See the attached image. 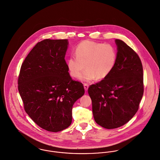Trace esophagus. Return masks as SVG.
I'll return each instance as SVG.
<instances>
[{
    "instance_id": "esophagus-1",
    "label": "esophagus",
    "mask_w": 160,
    "mask_h": 160,
    "mask_svg": "<svg viewBox=\"0 0 160 160\" xmlns=\"http://www.w3.org/2000/svg\"><path fill=\"white\" fill-rule=\"evenodd\" d=\"M83 86H84V88L85 90V91H87L88 90V88L89 87V85L87 84V83H84L83 84Z\"/></svg>"
}]
</instances>
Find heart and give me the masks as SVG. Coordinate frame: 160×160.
Returning a JSON list of instances; mask_svg holds the SVG:
<instances>
[{
  "mask_svg": "<svg viewBox=\"0 0 160 160\" xmlns=\"http://www.w3.org/2000/svg\"><path fill=\"white\" fill-rule=\"evenodd\" d=\"M75 55L69 58L67 65L70 75L80 80L90 82L107 77L114 69L117 61V51L110 44L84 40L75 48Z\"/></svg>",
  "mask_w": 160,
  "mask_h": 160,
  "instance_id": "obj_1",
  "label": "heart"
}]
</instances>
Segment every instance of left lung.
Masks as SVG:
<instances>
[{
  "instance_id": "8db88e82",
  "label": "left lung",
  "mask_w": 160,
  "mask_h": 160,
  "mask_svg": "<svg viewBox=\"0 0 160 160\" xmlns=\"http://www.w3.org/2000/svg\"><path fill=\"white\" fill-rule=\"evenodd\" d=\"M117 61L111 73L88 92L96 123L108 129L122 126L137 112L143 95V67L138 54L120 39Z\"/></svg>"
}]
</instances>
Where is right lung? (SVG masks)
<instances>
[{"instance_id": "right-lung-1", "label": "right lung", "mask_w": 160, "mask_h": 160, "mask_svg": "<svg viewBox=\"0 0 160 160\" xmlns=\"http://www.w3.org/2000/svg\"><path fill=\"white\" fill-rule=\"evenodd\" d=\"M67 39L38 42L21 66L18 89L26 112L40 128L57 132L70 126L75 102L85 93L65 60Z\"/></svg>"}]
</instances>
